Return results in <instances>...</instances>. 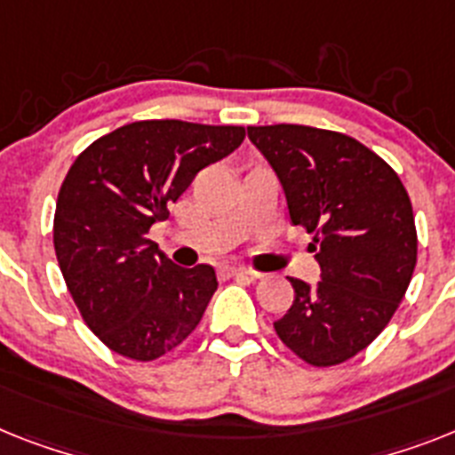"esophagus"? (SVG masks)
<instances>
[{
  "label": "esophagus",
  "mask_w": 455,
  "mask_h": 455,
  "mask_svg": "<svg viewBox=\"0 0 455 455\" xmlns=\"http://www.w3.org/2000/svg\"><path fill=\"white\" fill-rule=\"evenodd\" d=\"M224 275L227 277H238V280H259L261 277V273H257V270H250V268H235V266H227L224 268Z\"/></svg>",
  "instance_id": "obj_1"
}]
</instances>
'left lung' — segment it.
<instances>
[{
	"mask_svg": "<svg viewBox=\"0 0 455 455\" xmlns=\"http://www.w3.org/2000/svg\"><path fill=\"white\" fill-rule=\"evenodd\" d=\"M286 196L293 227L312 234L322 268L289 277L293 305L275 333L305 363L349 361L387 328L416 266L411 201L398 173L356 139L305 124L247 127Z\"/></svg>",
	"mask_w": 455,
	"mask_h": 455,
	"instance_id": "obj_1",
	"label": "left lung"
}]
</instances>
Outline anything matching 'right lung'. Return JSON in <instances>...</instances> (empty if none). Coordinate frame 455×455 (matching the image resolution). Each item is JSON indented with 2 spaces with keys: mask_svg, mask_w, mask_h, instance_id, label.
Listing matches in <instances>:
<instances>
[{
  "mask_svg": "<svg viewBox=\"0 0 455 455\" xmlns=\"http://www.w3.org/2000/svg\"><path fill=\"white\" fill-rule=\"evenodd\" d=\"M243 139V127L143 120L97 139L71 164L52 224L57 263L92 333L120 356L155 361L201 322L215 268L175 266L148 231L198 171Z\"/></svg>",
  "mask_w": 455,
  "mask_h": 455,
  "instance_id": "obj_1",
  "label": "right lung"
}]
</instances>
